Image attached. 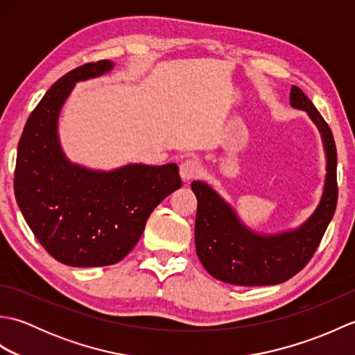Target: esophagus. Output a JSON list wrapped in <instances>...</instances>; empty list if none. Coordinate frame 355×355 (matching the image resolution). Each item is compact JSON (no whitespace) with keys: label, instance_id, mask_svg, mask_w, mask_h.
Here are the masks:
<instances>
[{"label":"esophagus","instance_id":"obj_1","mask_svg":"<svg viewBox=\"0 0 355 355\" xmlns=\"http://www.w3.org/2000/svg\"><path fill=\"white\" fill-rule=\"evenodd\" d=\"M201 172L202 166L198 160H195V158H186V160L180 164V175H182L184 182H191V180L200 177Z\"/></svg>","mask_w":355,"mask_h":355}]
</instances>
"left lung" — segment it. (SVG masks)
Masks as SVG:
<instances>
[{"label":"left lung","instance_id":"1","mask_svg":"<svg viewBox=\"0 0 355 355\" xmlns=\"http://www.w3.org/2000/svg\"><path fill=\"white\" fill-rule=\"evenodd\" d=\"M290 103L304 110L319 128L327 154V177L318 209L300 227L259 235L241 223L235 210L212 187L193 182L197 197L195 247L202 267L218 281L243 285H276L302 270L318 250L337 206V150L333 132L308 96L291 87Z\"/></svg>","mask_w":355,"mask_h":355}]
</instances>
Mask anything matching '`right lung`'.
Here are the masks:
<instances>
[{
    "label": "right lung",
    "mask_w": 355,
    "mask_h": 355,
    "mask_svg": "<svg viewBox=\"0 0 355 355\" xmlns=\"http://www.w3.org/2000/svg\"><path fill=\"white\" fill-rule=\"evenodd\" d=\"M114 64L78 67L56 80L27 119L18 143L15 197L40 244L70 267H103L139 243L153 210L182 187L175 163L126 164L110 172L69 162L58 117L76 82L99 78Z\"/></svg>",
    "instance_id": "add662e5"
}]
</instances>
